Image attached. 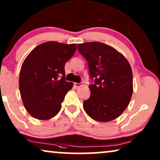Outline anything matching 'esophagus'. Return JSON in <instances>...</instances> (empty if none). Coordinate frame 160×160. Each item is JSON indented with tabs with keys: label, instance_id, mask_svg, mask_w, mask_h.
Wrapping results in <instances>:
<instances>
[{
	"label": "esophagus",
	"instance_id": "obj_1",
	"mask_svg": "<svg viewBox=\"0 0 160 160\" xmlns=\"http://www.w3.org/2000/svg\"><path fill=\"white\" fill-rule=\"evenodd\" d=\"M74 86H75L76 87H79L81 86V84H79V83H74Z\"/></svg>",
	"mask_w": 160,
	"mask_h": 160
}]
</instances>
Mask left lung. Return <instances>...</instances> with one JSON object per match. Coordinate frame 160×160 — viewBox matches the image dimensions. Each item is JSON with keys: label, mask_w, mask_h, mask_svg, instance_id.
<instances>
[{"label": "left lung", "mask_w": 160, "mask_h": 160, "mask_svg": "<svg viewBox=\"0 0 160 160\" xmlns=\"http://www.w3.org/2000/svg\"><path fill=\"white\" fill-rule=\"evenodd\" d=\"M88 62L90 97L83 102L88 116L107 122L119 117L130 103L133 92L132 72L124 55L111 46L100 42L77 45Z\"/></svg>", "instance_id": "8db88e82"}]
</instances>
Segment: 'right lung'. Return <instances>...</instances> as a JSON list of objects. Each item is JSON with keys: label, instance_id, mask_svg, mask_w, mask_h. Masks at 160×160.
<instances>
[{"label": "right lung", "instance_id": "obj_1", "mask_svg": "<svg viewBox=\"0 0 160 160\" xmlns=\"http://www.w3.org/2000/svg\"><path fill=\"white\" fill-rule=\"evenodd\" d=\"M76 50L74 43L48 41L32 49L24 60L19 91L24 106L32 117L47 120L60 111L65 95L73 87V83L65 79V65Z\"/></svg>", "mask_w": 160, "mask_h": 160}]
</instances>
